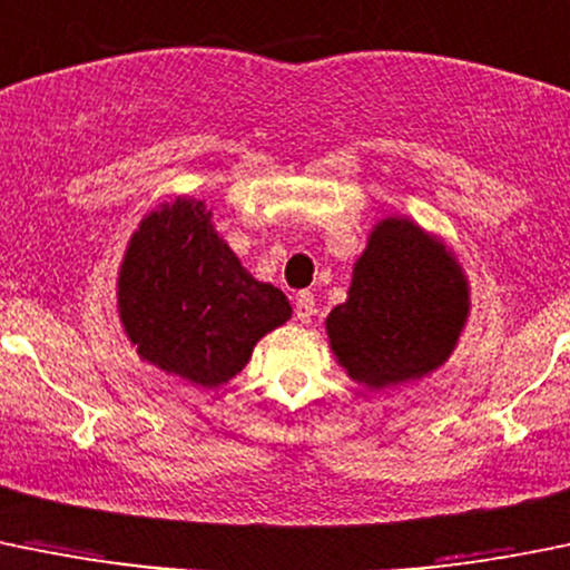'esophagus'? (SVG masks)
<instances>
[{"label": "esophagus", "mask_w": 570, "mask_h": 570, "mask_svg": "<svg viewBox=\"0 0 570 570\" xmlns=\"http://www.w3.org/2000/svg\"><path fill=\"white\" fill-rule=\"evenodd\" d=\"M293 304H296V318L302 321V324H309L315 315V298L309 291H302L296 293V298H293Z\"/></svg>", "instance_id": "obj_1"}]
</instances>
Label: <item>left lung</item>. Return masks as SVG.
<instances>
[{
  "mask_svg": "<svg viewBox=\"0 0 570 570\" xmlns=\"http://www.w3.org/2000/svg\"><path fill=\"white\" fill-rule=\"evenodd\" d=\"M466 318L469 279L453 252L409 216H386L367 236L326 334L351 381L384 390L442 367Z\"/></svg>",
  "mask_w": 570,
  "mask_h": 570,
  "instance_id": "left-lung-1",
  "label": "left lung"
}]
</instances>
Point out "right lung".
Returning <instances> with one entry per match:
<instances>
[{"label":"right lung","instance_id":"add662e5","mask_svg":"<svg viewBox=\"0 0 570 570\" xmlns=\"http://www.w3.org/2000/svg\"><path fill=\"white\" fill-rule=\"evenodd\" d=\"M210 216L203 199L178 197L139 222L117 274V313L139 360L214 390L293 309L246 272Z\"/></svg>","mask_w":570,"mask_h":570}]
</instances>
